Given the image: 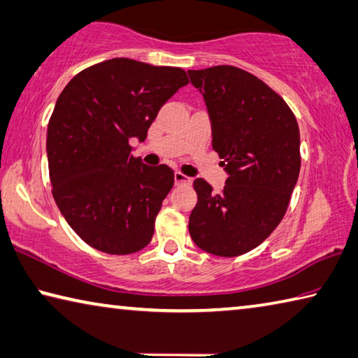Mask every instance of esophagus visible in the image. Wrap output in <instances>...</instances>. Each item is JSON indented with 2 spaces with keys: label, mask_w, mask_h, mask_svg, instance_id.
Returning a JSON list of instances; mask_svg holds the SVG:
<instances>
[{
  "label": "esophagus",
  "mask_w": 358,
  "mask_h": 358,
  "mask_svg": "<svg viewBox=\"0 0 358 358\" xmlns=\"http://www.w3.org/2000/svg\"><path fill=\"white\" fill-rule=\"evenodd\" d=\"M191 178L186 177L181 172H175V185H189Z\"/></svg>",
  "instance_id": "1"
}]
</instances>
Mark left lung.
I'll list each match as a JSON object with an SVG mask.
<instances>
[{"instance_id":"left-lung-1","label":"left lung","mask_w":358,"mask_h":358,"mask_svg":"<svg viewBox=\"0 0 358 358\" xmlns=\"http://www.w3.org/2000/svg\"><path fill=\"white\" fill-rule=\"evenodd\" d=\"M212 124V146L228 178L215 192L196 178L189 234L203 252L239 257L258 247L287 212L301 156L296 117L279 94L241 68L189 70Z\"/></svg>"}]
</instances>
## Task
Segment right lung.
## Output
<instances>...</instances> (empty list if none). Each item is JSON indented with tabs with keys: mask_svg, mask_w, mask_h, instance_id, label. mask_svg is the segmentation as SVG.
<instances>
[{
	"mask_svg": "<svg viewBox=\"0 0 358 358\" xmlns=\"http://www.w3.org/2000/svg\"><path fill=\"white\" fill-rule=\"evenodd\" d=\"M185 70L132 59L101 62L71 79L48 126L52 196L90 247L130 255L148 245L175 181L167 166L134 157L162 105L188 84Z\"/></svg>",
	"mask_w": 358,
	"mask_h": 358,
	"instance_id": "1",
	"label": "right lung"
}]
</instances>
